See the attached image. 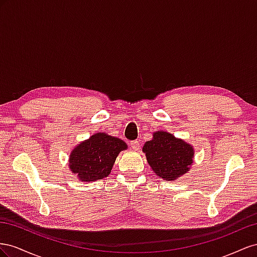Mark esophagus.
Instances as JSON below:
<instances>
[{"mask_svg":"<svg viewBox=\"0 0 257 257\" xmlns=\"http://www.w3.org/2000/svg\"><path fill=\"white\" fill-rule=\"evenodd\" d=\"M130 146H131V149H133L134 151L140 150V143H139V141H137V140L131 141V142H130Z\"/></svg>","mask_w":257,"mask_h":257,"instance_id":"1","label":"esophagus"}]
</instances>
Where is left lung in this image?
Returning <instances> with one entry per match:
<instances>
[{"instance_id": "left-lung-1", "label": "left lung", "mask_w": 257, "mask_h": 257, "mask_svg": "<svg viewBox=\"0 0 257 257\" xmlns=\"http://www.w3.org/2000/svg\"><path fill=\"white\" fill-rule=\"evenodd\" d=\"M142 152L154 173L165 181L183 177L194 163V146L164 130L155 131Z\"/></svg>"}]
</instances>
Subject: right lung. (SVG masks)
Listing matches in <instances>:
<instances>
[{"label":"right lung","instance_id":"right-lung-1","mask_svg":"<svg viewBox=\"0 0 257 257\" xmlns=\"http://www.w3.org/2000/svg\"><path fill=\"white\" fill-rule=\"evenodd\" d=\"M128 146L118 138L105 133L93 134L78 143L70 153L69 169L78 181L94 182L111 173L116 157Z\"/></svg>","mask_w":257,"mask_h":257}]
</instances>
